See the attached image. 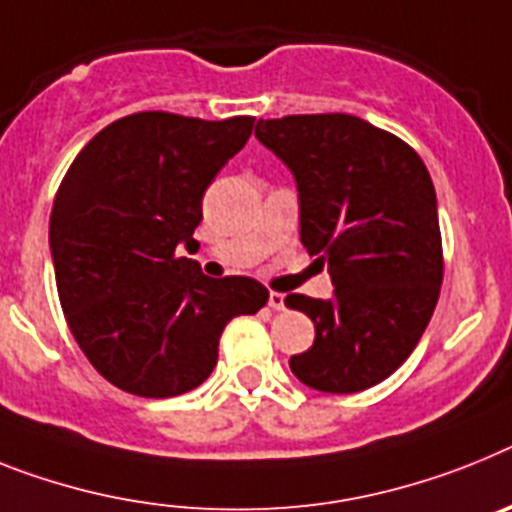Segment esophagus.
I'll list each match as a JSON object with an SVG mask.
<instances>
[{"instance_id": "1", "label": "esophagus", "mask_w": 512, "mask_h": 512, "mask_svg": "<svg viewBox=\"0 0 512 512\" xmlns=\"http://www.w3.org/2000/svg\"><path fill=\"white\" fill-rule=\"evenodd\" d=\"M268 307H270V309H276V312H281V309H286V296L278 294V291H270Z\"/></svg>"}]
</instances>
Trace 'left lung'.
Masks as SVG:
<instances>
[{
    "mask_svg": "<svg viewBox=\"0 0 512 512\" xmlns=\"http://www.w3.org/2000/svg\"><path fill=\"white\" fill-rule=\"evenodd\" d=\"M255 137L294 174L299 236L328 263L333 296H286L315 322L291 372L322 393H359L416 349L442 286L435 184L416 150L351 114L260 119Z\"/></svg>",
    "mask_w": 512,
    "mask_h": 512,
    "instance_id": "8db88e82",
    "label": "left lung"
}]
</instances>
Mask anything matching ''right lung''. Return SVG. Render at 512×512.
<instances>
[{"mask_svg":"<svg viewBox=\"0 0 512 512\" xmlns=\"http://www.w3.org/2000/svg\"><path fill=\"white\" fill-rule=\"evenodd\" d=\"M252 127L140 111L103 127L64 174L49 221L59 302L111 385L143 398L197 388L226 322L268 302L255 278H208L176 252L200 247L205 190Z\"/></svg>","mask_w":512,"mask_h":512,"instance_id":"right-lung-1","label":"right lung"}]
</instances>
